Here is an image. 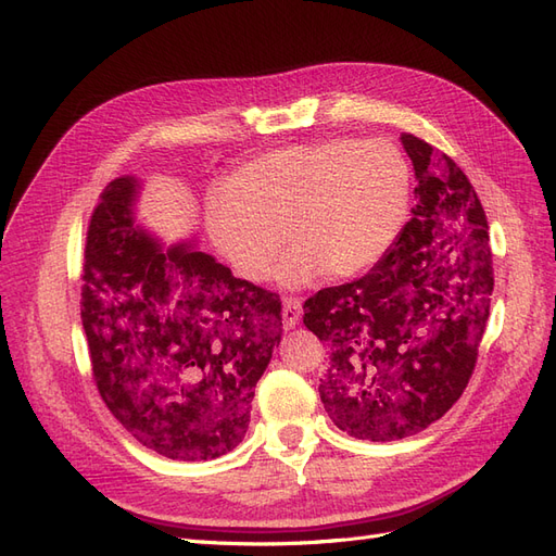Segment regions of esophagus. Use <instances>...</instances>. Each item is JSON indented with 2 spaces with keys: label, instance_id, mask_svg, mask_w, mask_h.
Here are the masks:
<instances>
[{
  "label": "esophagus",
  "instance_id": "obj_1",
  "mask_svg": "<svg viewBox=\"0 0 556 556\" xmlns=\"http://www.w3.org/2000/svg\"><path fill=\"white\" fill-rule=\"evenodd\" d=\"M301 317V299L299 296H285L282 299V325L292 329Z\"/></svg>",
  "mask_w": 556,
  "mask_h": 556
}]
</instances>
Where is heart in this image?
Instances as JSON below:
<instances>
[{
  "label": "heart",
  "instance_id": "b5f03b06",
  "mask_svg": "<svg viewBox=\"0 0 556 556\" xmlns=\"http://www.w3.org/2000/svg\"><path fill=\"white\" fill-rule=\"evenodd\" d=\"M410 213V166L382 139L278 148L243 164L206 201V229L243 280L355 278L394 248ZM291 239H287V231Z\"/></svg>",
  "mask_w": 556,
  "mask_h": 556
}]
</instances>
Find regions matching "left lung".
<instances>
[{
	"instance_id": "8db88e82",
	"label": "left lung",
	"mask_w": 556,
	"mask_h": 556,
	"mask_svg": "<svg viewBox=\"0 0 556 556\" xmlns=\"http://www.w3.org/2000/svg\"><path fill=\"white\" fill-rule=\"evenodd\" d=\"M417 188L413 217L371 271L304 301V325L329 348L319 399L362 441H399L464 394L490 317V227L450 155L401 134Z\"/></svg>"
}]
</instances>
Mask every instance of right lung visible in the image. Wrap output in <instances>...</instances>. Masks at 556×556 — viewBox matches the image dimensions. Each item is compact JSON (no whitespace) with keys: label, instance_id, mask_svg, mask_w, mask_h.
<instances>
[{"label":"right lung","instance_id":"obj_1","mask_svg":"<svg viewBox=\"0 0 556 556\" xmlns=\"http://www.w3.org/2000/svg\"><path fill=\"white\" fill-rule=\"evenodd\" d=\"M134 178L111 180L88 225L80 319L92 378L141 445L215 459L248 431L255 384L280 343V296L192 243L162 250L134 227Z\"/></svg>","mask_w":556,"mask_h":556}]
</instances>
